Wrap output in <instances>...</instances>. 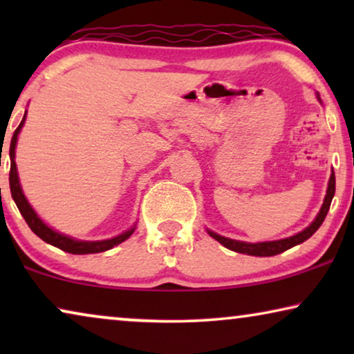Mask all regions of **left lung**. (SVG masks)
Returning a JSON list of instances; mask_svg holds the SVG:
<instances>
[{"mask_svg": "<svg viewBox=\"0 0 354 354\" xmlns=\"http://www.w3.org/2000/svg\"><path fill=\"white\" fill-rule=\"evenodd\" d=\"M333 195H335V174H333V171H332V176H330V178H328L326 198H324L322 207H321V211H319V214L316 216V219H314L313 224L306 227L303 232H299V234L293 235V236H288V239L275 240V241H261V243H246V241L225 239V236L214 234V232H211V230H207V234H209L214 240L219 241L221 245H224L225 248L236 251V253H243V254H250V256H275L279 253H283V251H287L290 248H293V246L303 243V241H306L309 236H311L314 232H316L319 227L322 225V222H324V219H326V216L328 212V207H330Z\"/></svg>", "mask_w": 354, "mask_h": 354, "instance_id": "left-lung-1", "label": "left lung"}]
</instances>
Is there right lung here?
<instances>
[{
  "instance_id": "add662e5",
  "label": "right lung",
  "mask_w": 354,
  "mask_h": 354,
  "mask_svg": "<svg viewBox=\"0 0 354 354\" xmlns=\"http://www.w3.org/2000/svg\"><path fill=\"white\" fill-rule=\"evenodd\" d=\"M26 113H27V111H26ZM24 122H26V114H24L22 122L19 124L16 132H14L12 140H11V147H9V156H11L9 187H11V195H12L14 203L17 205L19 211H21L22 217L26 219V222L28 224V227L32 229L33 234L40 236V239L43 241H46V243L56 246V248H59L62 251H67V253H71V254L101 253V251L111 250L113 246L122 243V241L127 240L129 236L135 232V225L132 227V229H129L127 232H124V234L114 236V239L101 240V241H82V240H75V239H72V236H67L64 234H59V232L53 230L51 227H48L45 222H43L40 217H38L37 212L33 211V207L28 205L27 198L24 196V192L21 188V182H19V176H17V166H16V161H14V158H16L17 135H19V132H21Z\"/></svg>"
}]
</instances>
